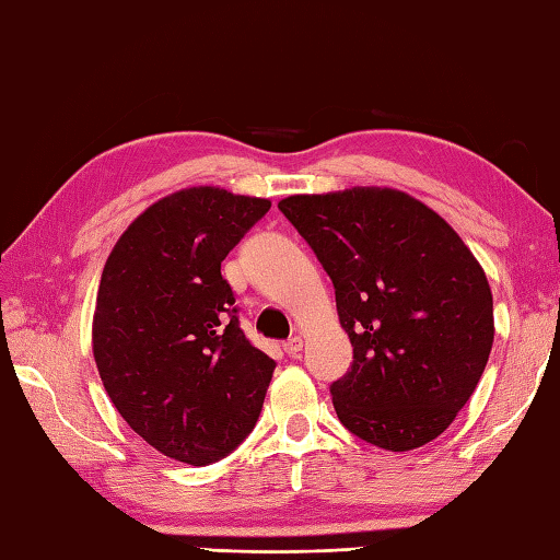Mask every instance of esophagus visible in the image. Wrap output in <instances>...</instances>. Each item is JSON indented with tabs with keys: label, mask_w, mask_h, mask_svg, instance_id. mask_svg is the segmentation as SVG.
<instances>
[{
	"label": "esophagus",
	"mask_w": 560,
	"mask_h": 560,
	"mask_svg": "<svg viewBox=\"0 0 560 560\" xmlns=\"http://www.w3.org/2000/svg\"><path fill=\"white\" fill-rule=\"evenodd\" d=\"M282 348H284V353H288V355H298L302 351V336H292V339L282 343Z\"/></svg>",
	"instance_id": "esophagus-1"
}]
</instances>
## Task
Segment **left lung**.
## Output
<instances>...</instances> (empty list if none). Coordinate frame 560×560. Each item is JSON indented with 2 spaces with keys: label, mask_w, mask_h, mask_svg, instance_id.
I'll return each instance as SVG.
<instances>
[{
  "label": "left lung",
  "mask_w": 560,
  "mask_h": 560,
  "mask_svg": "<svg viewBox=\"0 0 560 560\" xmlns=\"http://www.w3.org/2000/svg\"><path fill=\"white\" fill-rule=\"evenodd\" d=\"M278 207L329 272L353 346L351 371L331 383L341 424L385 451L444 434L494 339L492 292L470 248L434 209L389 187Z\"/></svg>",
  "instance_id": "1"
}]
</instances>
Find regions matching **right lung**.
<instances>
[{"instance_id":"obj_1","label":"right lung","mask_w":560,"mask_h":560,"mask_svg":"<svg viewBox=\"0 0 560 560\" xmlns=\"http://www.w3.org/2000/svg\"><path fill=\"white\" fill-rule=\"evenodd\" d=\"M268 209L187 187L133 219L104 262L94 363L126 424L167 458L209 466L256 427L276 361L241 331L221 260Z\"/></svg>"}]
</instances>
